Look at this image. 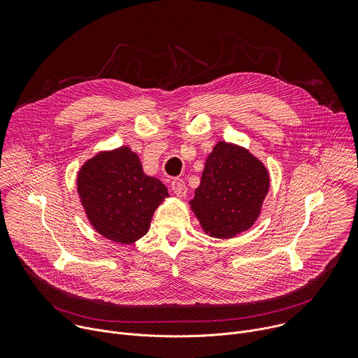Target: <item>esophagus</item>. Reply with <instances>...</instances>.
I'll use <instances>...</instances> for the list:
<instances>
[{"mask_svg":"<svg viewBox=\"0 0 358 358\" xmlns=\"http://www.w3.org/2000/svg\"><path fill=\"white\" fill-rule=\"evenodd\" d=\"M171 189H173V192H174L177 196H180V198L185 196V194H187V185H185V182H184L182 180H180V178H176V180L171 181Z\"/></svg>","mask_w":358,"mask_h":358,"instance_id":"1","label":"esophagus"}]
</instances>
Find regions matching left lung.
<instances>
[{
	"label": "left lung",
	"instance_id": "8db88e82",
	"mask_svg": "<svg viewBox=\"0 0 358 358\" xmlns=\"http://www.w3.org/2000/svg\"><path fill=\"white\" fill-rule=\"evenodd\" d=\"M268 189L264 163L241 145L220 141L206 162L189 206L210 236L228 239L258 220Z\"/></svg>",
	"mask_w": 358,
	"mask_h": 358
}]
</instances>
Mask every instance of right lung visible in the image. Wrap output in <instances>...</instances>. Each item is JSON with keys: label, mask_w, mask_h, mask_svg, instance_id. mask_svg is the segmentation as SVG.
Listing matches in <instances>:
<instances>
[{"label": "right lung", "mask_w": 358, "mask_h": 358, "mask_svg": "<svg viewBox=\"0 0 358 358\" xmlns=\"http://www.w3.org/2000/svg\"><path fill=\"white\" fill-rule=\"evenodd\" d=\"M78 194L94 231L126 245L147 234L152 214L169 196L159 178L144 174L127 145L89 159L78 173Z\"/></svg>", "instance_id": "obj_1"}]
</instances>
